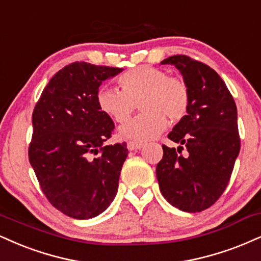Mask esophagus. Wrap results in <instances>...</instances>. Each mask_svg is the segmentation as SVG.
Returning <instances> with one entry per match:
<instances>
[{
  "mask_svg": "<svg viewBox=\"0 0 261 261\" xmlns=\"http://www.w3.org/2000/svg\"><path fill=\"white\" fill-rule=\"evenodd\" d=\"M143 146H144V143H142V142H127V148L130 150L141 149Z\"/></svg>",
  "mask_w": 261,
  "mask_h": 261,
  "instance_id": "obj_1",
  "label": "esophagus"
}]
</instances>
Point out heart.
I'll return each mask as SVG.
<instances>
[{"instance_id": "1", "label": "heart", "mask_w": 261, "mask_h": 261, "mask_svg": "<svg viewBox=\"0 0 261 261\" xmlns=\"http://www.w3.org/2000/svg\"><path fill=\"white\" fill-rule=\"evenodd\" d=\"M121 89L100 87L97 92L98 108L117 122H125L136 111H144L119 128L122 139L143 142L154 139L168 126V120L178 121L190 106V91L186 83L169 76L162 69L137 67L122 74Z\"/></svg>"}]
</instances>
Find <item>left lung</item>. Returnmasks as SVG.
<instances>
[{"label":"left lung","instance_id":"8db88e82","mask_svg":"<svg viewBox=\"0 0 261 261\" xmlns=\"http://www.w3.org/2000/svg\"><path fill=\"white\" fill-rule=\"evenodd\" d=\"M161 64L178 69L190 91V106L168 135L180 146H163L156 178L171 205L198 213L220 198L230 181L241 148L237 107L224 80L206 64L180 55Z\"/></svg>","mask_w":261,"mask_h":261}]
</instances>
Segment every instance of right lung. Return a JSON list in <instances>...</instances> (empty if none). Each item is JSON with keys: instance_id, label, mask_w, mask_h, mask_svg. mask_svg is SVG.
I'll use <instances>...</instances> for the list:
<instances>
[{"instance_id": "add662e5", "label": "right lung", "mask_w": 261, "mask_h": 261, "mask_svg": "<svg viewBox=\"0 0 261 261\" xmlns=\"http://www.w3.org/2000/svg\"><path fill=\"white\" fill-rule=\"evenodd\" d=\"M121 68L75 62L58 71L33 113L29 161L55 208L85 220L99 215L118 192L126 143L105 146L114 122L97 105V92Z\"/></svg>"}]
</instances>
